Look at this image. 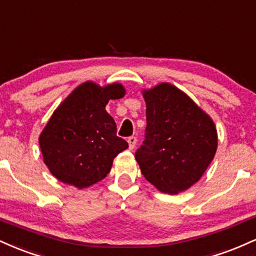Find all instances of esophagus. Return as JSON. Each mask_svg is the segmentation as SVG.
Listing matches in <instances>:
<instances>
[{
	"label": "esophagus",
	"instance_id": "1",
	"mask_svg": "<svg viewBox=\"0 0 256 256\" xmlns=\"http://www.w3.org/2000/svg\"><path fill=\"white\" fill-rule=\"evenodd\" d=\"M128 148L131 149H134V146H136V143H137V138L136 137H128Z\"/></svg>",
	"mask_w": 256,
	"mask_h": 256
}]
</instances>
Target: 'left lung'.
Returning a JSON list of instances; mask_svg holds the SVG:
<instances>
[{
	"label": "left lung",
	"mask_w": 256,
	"mask_h": 256,
	"mask_svg": "<svg viewBox=\"0 0 256 256\" xmlns=\"http://www.w3.org/2000/svg\"><path fill=\"white\" fill-rule=\"evenodd\" d=\"M146 140L134 154L140 172L160 192L177 195L192 186L218 148L214 122L186 94L170 83L142 91Z\"/></svg>",
	"instance_id": "8db88e82"
}]
</instances>
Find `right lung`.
I'll use <instances>...</instances> for the list:
<instances>
[{"label":"right lung","mask_w":256,"mask_h":256,"mask_svg":"<svg viewBox=\"0 0 256 256\" xmlns=\"http://www.w3.org/2000/svg\"><path fill=\"white\" fill-rule=\"evenodd\" d=\"M125 92L120 83L101 86L88 80L58 104L38 138L44 164L55 178L84 189L107 177L114 158L128 144L116 136L106 106Z\"/></svg>","instance_id":"obj_1"}]
</instances>
